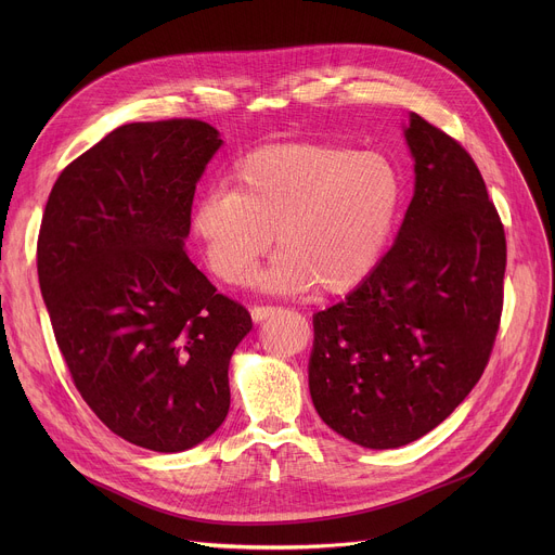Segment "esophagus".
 I'll use <instances>...</instances> for the list:
<instances>
[{
    "instance_id": "esophagus-1",
    "label": "esophagus",
    "mask_w": 555,
    "mask_h": 555,
    "mask_svg": "<svg viewBox=\"0 0 555 555\" xmlns=\"http://www.w3.org/2000/svg\"><path fill=\"white\" fill-rule=\"evenodd\" d=\"M281 311V307H272V305H255L253 309H250V315H253V321L255 323H263V321H268L270 315H274V313H279Z\"/></svg>"
}]
</instances>
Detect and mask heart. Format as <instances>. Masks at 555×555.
<instances>
[{
	"label": "heart",
	"instance_id": "heart-1",
	"mask_svg": "<svg viewBox=\"0 0 555 555\" xmlns=\"http://www.w3.org/2000/svg\"><path fill=\"white\" fill-rule=\"evenodd\" d=\"M234 186L202 195L191 230L210 272L242 283L279 248L259 285L327 294L356 287L386 248L404 199L388 155L338 142H283L236 163Z\"/></svg>",
	"mask_w": 555,
	"mask_h": 555
}]
</instances>
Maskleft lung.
Returning a JSON list of instances; mask_svg holds the SVG:
<instances>
[{"label": "left lung", "mask_w": 555, "mask_h": 555, "mask_svg": "<svg viewBox=\"0 0 555 555\" xmlns=\"http://www.w3.org/2000/svg\"><path fill=\"white\" fill-rule=\"evenodd\" d=\"M415 193L392 248L313 315L309 392L345 439L400 448L437 428L488 366L503 311L505 230L472 155L411 114Z\"/></svg>", "instance_id": "left-lung-1"}]
</instances>
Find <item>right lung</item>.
<instances>
[{"label": "right lung", "mask_w": 555, "mask_h": 555, "mask_svg": "<svg viewBox=\"0 0 555 555\" xmlns=\"http://www.w3.org/2000/svg\"><path fill=\"white\" fill-rule=\"evenodd\" d=\"M219 146L195 118L122 125L61 171L41 219L39 285L74 386L112 433L155 452L221 426L228 364L253 330L184 253Z\"/></svg>", "instance_id": "right-lung-1"}]
</instances>
